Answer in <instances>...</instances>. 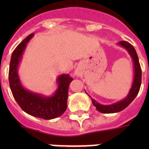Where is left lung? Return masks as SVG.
<instances>
[{
	"label": "left lung",
	"mask_w": 149,
	"mask_h": 149,
	"mask_svg": "<svg viewBox=\"0 0 149 149\" xmlns=\"http://www.w3.org/2000/svg\"><path fill=\"white\" fill-rule=\"evenodd\" d=\"M119 45L127 50L134 62V81H133L132 86H131L127 97L117 103L113 104L111 105H103L96 102L95 100L92 98V102L96 107V110L102 113H118V112H120L124 109H125L134 101V98H136V96L139 93V89H140V86H141L142 70L136 51L134 47L128 42H126V41H121L119 42Z\"/></svg>",
	"instance_id": "obj_1"
}]
</instances>
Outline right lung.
Wrapping results in <instances>:
<instances>
[{
    "instance_id": "add662e5",
    "label": "right lung",
    "mask_w": 149,
    "mask_h": 149,
    "mask_svg": "<svg viewBox=\"0 0 149 149\" xmlns=\"http://www.w3.org/2000/svg\"><path fill=\"white\" fill-rule=\"evenodd\" d=\"M33 35L30 34L13 51L10 63L9 82L13 97L24 111L33 116L48 120L60 116L66 110L68 86L73 78L68 74L59 76L56 81L58 88L54 95L49 97L30 92L22 86L18 74V66L27 43Z\"/></svg>"
}]
</instances>
